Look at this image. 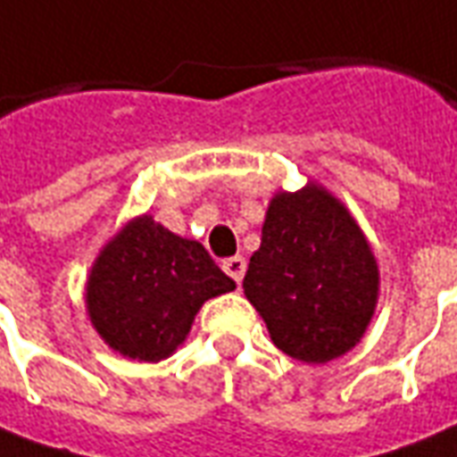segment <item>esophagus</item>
Masks as SVG:
<instances>
[{
  "instance_id": "esophagus-1",
  "label": "esophagus",
  "mask_w": 457,
  "mask_h": 457,
  "mask_svg": "<svg viewBox=\"0 0 457 457\" xmlns=\"http://www.w3.org/2000/svg\"><path fill=\"white\" fill-rule=\"evenodd\" d=\"M223 270H226L236 283H241L244 281V273H246V259H244V256H231V259L223 261Z\"/></svg>"
}]
</instances>
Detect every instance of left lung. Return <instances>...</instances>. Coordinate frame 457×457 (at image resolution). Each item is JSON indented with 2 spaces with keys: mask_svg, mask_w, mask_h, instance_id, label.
Here are the masks:
<instances>
[{
  "mask_svg": "<svg viewBox=\"0 0 457 457\" xmlns=\"http://www.w3.org/2000/svg\"><path fill=\"white\" fill-rule=\"evenodd\" d=\"M244 294L270 341L303 363H328L361 341L378 298V266L351 213L319 187L270 201Z\"/></svg>",
  "mask_w": 457,
  "mask_h": 457,
  "instance_id": "8db88e82",
  "label": "left lung"
}]
</instances>
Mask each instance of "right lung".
<instances>
[{"label": "right lung", "mask_w": 457, "mask_h": 457, "mask_svg": "<svg viewBox=\"0 0 457 457\" xmlns=\"http://www.w3.org/2000/svg\"><path fill=\"white\" fill-rule=\"evenodd\" d=\"M234 288L198 241L141 216L94 263L87 308L114 351L156 363L184 343L204 301Z\"/></svg>", "instance_id": "right-lung-1"}]
</instances>
